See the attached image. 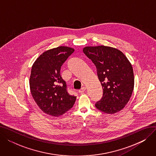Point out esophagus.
<instances>
[{"instance_id":"esophagus-1","label":"esophagus","mask_w":156,"mask_h":156,"mask_svg":"<svg viewBox=\"0 0 156 156\" xmlns=\"http://www.w3.org/2000/svg\"><path fill=\"white\" fill-rule=\"evenodd\" d=\"M86 90V88L85 87H83L82 88H81L80 90H79V93H83L85 92Z\"/></svg>"}]
</instances>
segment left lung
Instances as JSON below:
<instances>
[{"instance_id":"1","label":"left lung","mask_w":156,"mask_h":156,"mask_svg":"<svg viewBox=\"0 0 156 156\" xmlns=\"http://www.w3.org/2000/svg\"><path fill=\"white\" fill-rule=\"evenodd\" d=\"M83 51L97 68V76L103 89L102 99L95 107L107 114L123 109L132 96L134 88L132 66L118 49L107 47H85Z\"/></svg>"}]
</instances>
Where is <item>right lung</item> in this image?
<instances>
[{
  "instance_id": "add662e5",
  "label": "right lung",
  "mask_w": 156,
  "mask_h": 156,
  "mask_svg": "<svg viewBox=\"0 0 156 156\" xmlns=\"http://www.w3.org/2000/svg\"><path fill=\"white\" fill-rule=\"evenodd\" d=\"M75 50L61 46L41 54L31 68L30 87L31 95L45 114L59 116L68 111L76 97L70 95L60 70L63 63Z\"/></svg>"
}]
</instances>
